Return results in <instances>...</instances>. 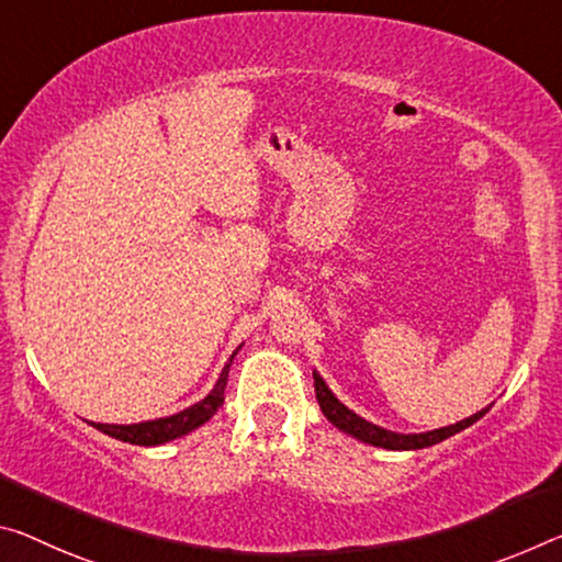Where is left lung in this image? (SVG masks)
<instances>
[{"label": "left lung", "mask_w": 562, "mask_h": 562, "mask_svg": "<svg viewBox=\"0 0 562 562\" xmlns=\"http://www.w3.org/2000/svg\"><path fill=\"white\" fill-rule=\"evenodd\" d=\"M315 375V395H317V403L319 409H323L325 417L335 427H340L342 432L352 435V438H358L362 442H370L375 445V448H385V450H420V448H430L435 442H442L448 440L450 435H456L460 430H465L473 423H477L480 417L487 413L485 409H480V413L465 417V420H460L456 425H448V427H440V430H430V432H420V435H400V432H390L385 427H378L368 420H362L360 415H355L352 409H347L340 400H337L333 393H329V387L325 385V380L313 372Z\"/></svg>", "instance_id": "left-lung-1"}]
</instances>
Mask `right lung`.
<instances>
[{
    "label": "right lung",
    "mask_w": 562,
    "mask_h": 562,
    "mask_svg": "<svg viewBox=\"0 0 562 562\" xmlns=\"http://www.w3.org/2000/svg\"><path fill=\"white\" fill-rule=\"evenodd\" d=\"M237 350L233 352V358L227 360L225 368H222V375L217 380V385L212 387V393L194 403L192 407L182 409V413L169 415V417H159V420H147V423H137V425H104V423H92L97 430L110 435V438H117L122 442H132V445H145V448H153V445H162L175 438H182V435L192 432L194 427H200L210 420L212 415L217 413L225 403V387H227V372L229 364H233Z\"/></svg>",
    "instance_id": "add662e5"
}]
</instances>
